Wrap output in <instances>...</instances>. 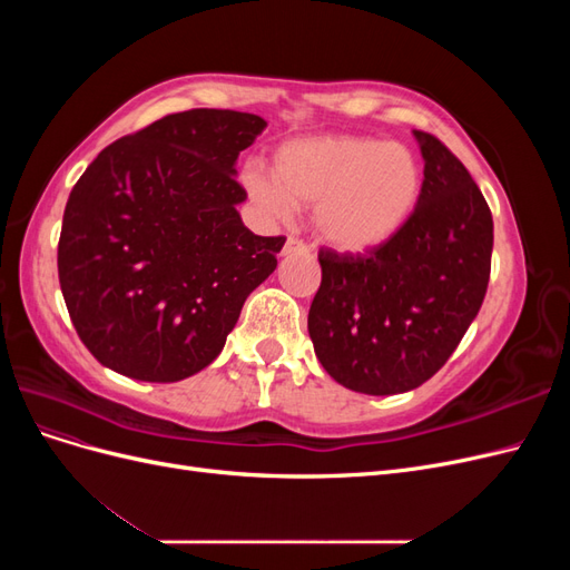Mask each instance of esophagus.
I'll return each mask as SVG.
<instances>
[{
  "mask_svg": "<svg viewBox=\"0 0 570 570\" xmlns=\"http://www.w3.org/2000/svg\"><path fill=\"white\" fill-rule=\"evenodd\" d=\"M306 252H308V247H306L304 239H299V237H287V243H285V247H283V254H285V256H289V254H306Z\"/></svg>",
  "mask_w": 570,
  "mask_h": 570,
  "instance_id": "obj_1",
  "label": "esophagus"
}]
</instances>
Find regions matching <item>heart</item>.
Instances as JSON below:
<instances>
[{"label":"heart","mask_w":570,"mask_h":570,"mask_svg":"<svg viewBox=\"0 0 570 570\" xmlns=\"http://www.w3.org/2000/svg\"><path fill=\"white\" fill-rule=\"evenodd\" d=\"M243 183L268 216L316 206L327 245L364 252L387 243L416 212L423 168L409 147L377 137L308 135L275 149L273 176L249 168Z\"/></svg>","instance_id":"heart-1"}]
</instances>
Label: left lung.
Masks as SVG:
<instances>
[{
  "instance_id": "1",
  "label": "left lung",
  "mask_w": 570,
  "mask_h": 570,
  "mask_svg": "<svg viewBox=\"0 0 570 570\" xmlns=\"http://www.w3.org/2000/svg\"><path fill=\"white\" fill-rule=\"evenodd\" d=\"M423 154L416 212L366 254L321 249L308 335L344 387L396 394L430 381L454 354L485 299L492 214L465 166L435 135L413 130Z\"/></svg>"
}]
</instances>
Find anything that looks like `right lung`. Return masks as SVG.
<instances>
[{
  "label": "right lung",
  "instance_id": "right-lung-1",
  "mask_svg": "<svg viewBox=\"0 0 570 570\" xmlns=\"http://www.w3.org/2000/svg\"><path fill=\"white\" fill-rule=\"evenodd\" d=\"M266 120L189 109L120 137L66 202L59 283L78 337L120 375L176 383L220 354L285 237L254 235L235 161Z\"/></svg>",
  "mask_w": 570,
  "mask_h": 570
}]
</instances>
